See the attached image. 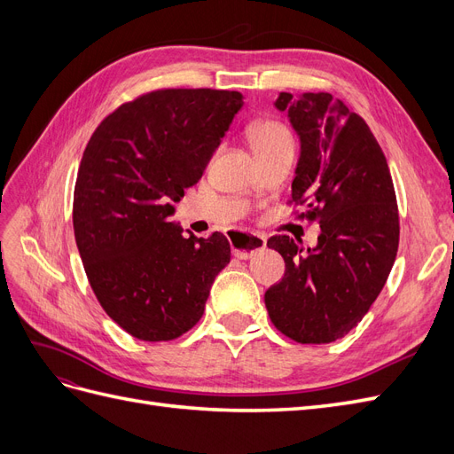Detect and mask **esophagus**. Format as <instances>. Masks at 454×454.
<instances>
[{
    "mask_svg": "<svg viewBox=\"0 0 454 454\" xmlns=\"http://www.w3.org/2000/svg\"><path fill=\"white\" fill-rule=\"evenodd\" d=\"M232 255L237 259H250L257 252H263L267 248V240L254 232L235 231L232 232Z\"/></svg>",
    "mask_w": 454,
    "mask_h": 454,
    "instance_id": "esophagus-1",
    "label": "esophagus"
}]
</instances>
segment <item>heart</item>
<instances>
[{
  "mask_svg": "<svg viewBox=\"0 0 454 454\" xmlns=\"http://www.w3.org/2000/svg\"><path fill=\"white\" fill-rule=\"evenodd\" d=\"M250 136V144L254 153L257 151H265L274 145L280 144H292V136L278 122L272 121H263V122H255V125L248 132Z\"/></svg>",
  "mask_w": 454,
  "mask_h": 454,
  "instance_id": "heart-1",
  "label": "heart"
}]
</instances>
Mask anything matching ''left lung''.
<instances>
[{
  "instance_id": "obj_1",
  "label": "left lung",
  "mask_w": 454,
  "mask_h": 454,
  "mask_svg": "<svg viewBox=\"0 0 454 454\" xmlns=\"http://www.w3.org/2000/svg\"><path fill=\"white\" fill-rule=\"evenodd\" d=\"M274 107L287 114L301 147L292 200L322 232L309 250L286 235L269 239L286 272L265 305L284 335L322 345L358 325L387 284L400 244L394 184L367 122L329 92H280Z\"/></svg>"
}]
</instances>
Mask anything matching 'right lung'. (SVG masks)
Here are the masks:
<instances>
[{
	"label": "right lung",
	"mask_w": 454,
	"mask_h": 454,
	"mask_svg": "<svg viewBox=\"0 0 454 454\" xmlns=\"http://www.w3.org/2000/svg\"><path fill=\"white\" fill-rule=\"evenodd\" d=\"M240 92L164 89L122 104L94 130L79 164L74 231L90 287L109 318L142 340L193 327L231 246L172 222L232 119Z\"/></svg>",
	"instance_id": "1"
}]
</instances>
